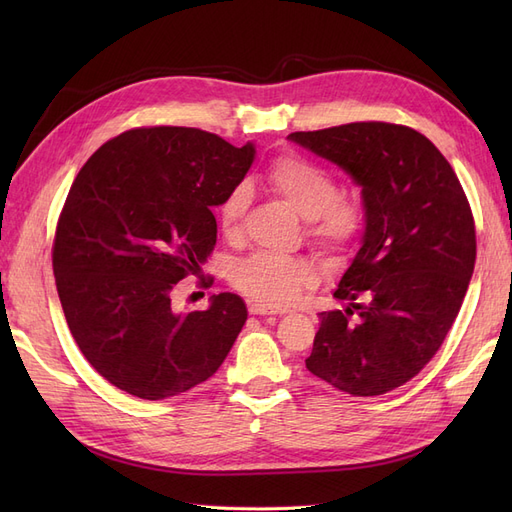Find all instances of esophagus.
I'll use <instances>...</instances> for the list:
<instances>
[{
	"label": "esophagus",
	"instance_id": "1",
	"mask_svg": "<svg viewBox=\"0 0 512 512\" xmlns=\"http://www.w3.org/2000/svg\"><path fill=\"white\" fill-rule=\"evenodd\" d=\"M250 314L254 316H277V314H288V309L284 307H271L265 303H250Z\"/></svg>",
	"mask_w": 512,
	"mask_h": 512
}]
</instances>
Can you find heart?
Masks as SVG:
<instances>
[{
  "label": "heart",
  "mask_w": 512,
  "mask_h": 512,
  "mask_svg": "<svg viewBox=\"0 0 512 512\" xmlns=\"http://www.w3.org/2000/svg\"><path fill=\"white\" fill-rule=\"evenodd\" d=\"M269 188L307 220V232L322 250L335 252L346 247L361 230V207L346 198H337L333 177L320 166L303 158L275 160L267 173ZM250 192L237 185L228 192L218 209V222L224 235H237ZM312 262L299 256H277L258 252L237 262L232 284L247 297L267 305H284L314 282Z\"/></svg>",
  "instance_id": "b5f03b06"
}]
</instances>
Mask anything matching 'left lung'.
I'll use <instances>...</instances> for the list:
<instances>
[{"mask_svg": "<svg viewBox=\"0 0 512 512\" xmlns=\"http://www.w3.org/2000/svg\"><path fill=\"white\" fill-rule=\"evenodd\" d=\"M290 143L361 188V247L320 314L307 369L371 397L414 378L442 346L476 260L474 220L451 164L427 136L382 121L292 132Z\"/></svg>", "mask_w": 512, "mask_h": 512, "instance_id": "obj_1", "label": "left lung"}]
</instances>
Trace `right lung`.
<instances>
[{
  "label": "right lung",
  "mask_w": 512,
  "mask_h": 512,
  "mask_svg": "<svg viewBox=\"0 0 512 512\" xmlns=\"http://www.w3.org/2000/svg\"><path fill=\"white\" fill-rule=\"evenodd\" d=\"M256 145L196 128H136L104 143L59 215L53 273L76 346L102 378L141 399L209 380L247 320L239 294L177 312L175 284L207 262L211 213L243 181Z\"/></svg>",
  "instance_id": "add662e5"
}]
</instances>
